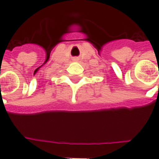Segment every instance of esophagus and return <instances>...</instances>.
<instances>
[{"mask_svg":"<svg viewBox=\"0 0 159 159\" xmlns=\"http://www.w3.org/2000/svg\"><path fill=\"white\" fill-rule=\"evenodd\" d=\"M74 61H77V58H74Z\"/></svg>","mask_w":159,"mask_h":159,"instance_id":"34e87169","label":"esophagus"}]
</instances>
